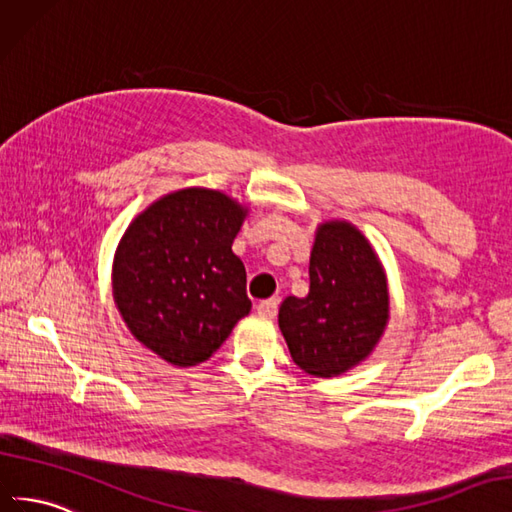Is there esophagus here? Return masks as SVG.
I'll use <instances>...</instances> for the list:
<instances>
[{
  "label": "esophagus",
  "mask_w": 512,
  "mask_h": 512,
  "mask_svg": "<svg viewBox=\"0 0 512 512\" xmlns=\"http://www.w3.org/2000/svg\"><path fill=\"white\" fill-rule=\"evenodd\" d=\"M276 309H279V298H270V300H261L257 304V313L264 317H274Z\"/></svg>",
  "instance_id": "34e87169"
}]
</instances>
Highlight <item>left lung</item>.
Listing matches in <instances>:
<instances>
[{
  "label": "left lung",
  "mask_w": 512,
  "mask_h": 512,
  "mask_svg": "<svg viewBox=\"0 0 512 512\" xmlns=\"http://www.w3.org/2000/svg\"><path fill=\"white\" fill-rule=\"evenodd\" d=\"M311 287L287 296L279 328L302 371L334 377L367 360L390 319L388 276L364 233L341 218L317 225L309 261Z\"/></svg>",
  "instance_id": "1"
}]
</instances>
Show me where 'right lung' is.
<instances>
[{
	"instance_id": "add662e5",
	"label": "right lung",
	"mask_w": 512,
	"mask_h": 512,
	"mask_svg": "<svg viewBox=\"0 0 512 512\" xmlns=\"http://www.w3.org/2000/svg\"><path fill=\"white\" fill-rule=\"evenodd\" d=\"M248 208L188 186L139 212L115 248L111 287L130 334L173 367L206 362L251 311L231 251Z\"/></svg>"
}]
</instances>
